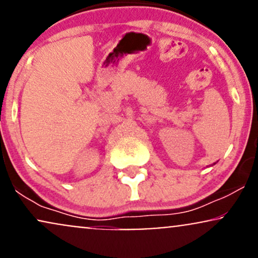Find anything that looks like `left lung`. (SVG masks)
I'll return each instance as SVG.
<instances>
[{
    "label": "left lung",
    "mask_w": 258,
    "mask_h": 258,
    "mask_svg": "<svg viewBox=\"0 0 258 258\" xmlns=\"http://www.w3.org/2000/svg\"><path fill=\"white\" fill-rule=\"evenodd\" d=\"M215 164H216V162H215Z\"/></svg>",
    "instance_id": "obj_1"
}]
</instances>
